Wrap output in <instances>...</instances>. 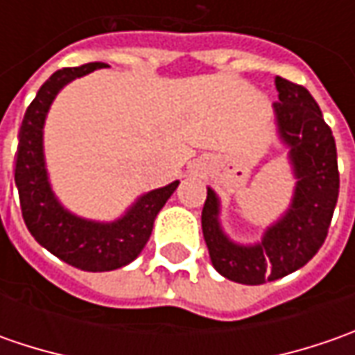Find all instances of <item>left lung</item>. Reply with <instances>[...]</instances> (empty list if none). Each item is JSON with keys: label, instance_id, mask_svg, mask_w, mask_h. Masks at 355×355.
I'll list each match as a JSON object with an SVG mask.
<instances>
[{"label": "left lung", "instance_id": "obj_1", "mask_svg": "<svg viewBox=\"0 0 355 355\" xmlns=\"http://www.w3.org/2000/svg\"><path fill=\"white\" fill-rule=\"evenodd\" d=\"M279 101L275 112L282 140L291 146L298 178L291 211L270 227L254 247L233 245L217 223V198L207 189L201 229L213 266L241 284H265L304 266L328 237L340 193L338 154L330 126L302 85L275 78Z\"/></svg>", "mask_w": 355, "mask_h": 355}]
</instances>
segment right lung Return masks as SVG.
Returning <instances> with one entry per match:
<instances>
[{
	"mask_svg": "<svg viewBox=\"0 0 355 355\" xmlns=\"http://www.w3.org/2000/svg\"><path fill=\"white\" fill-rule=\"evenodd\" d=\"M103 67L104 62H87L53 73L25 110L15 154V185L29 233L67 265L89 272L114 270L132 263L152 235L157 211L180 184L173 182L146 193L122 219L108 225L78 219L55 199L43 162V122L49 106L67 83Z\"/></svg>",
	"mask_w": 355,
	"mask_h": 355,
	"instance_id": "1",
	"label": "right lung"
}]
</instances>
